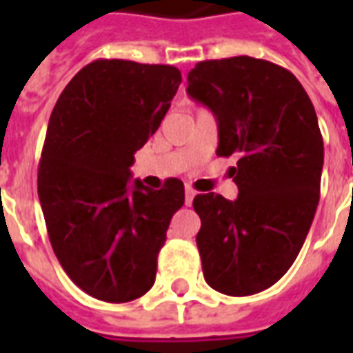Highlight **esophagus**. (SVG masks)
I'll list each match as a JSON object with an SVG mask.
<instances>
[{
	"label": "esophagus",
	"instance_id": "esophagus-1",
	"mask_svg": "<svg viewBox=\"0 0 353 353\" xmlns=\"http://www.w3.org/2000/svg\"><path fill=\"white\" fill-rule=\"evenodd\" d=\"M194 196H196V190H194V188H190V187H187V190H185V203H187L188 207L192 205Z\"/></svg>",
	"mask_w": 353,
	"mask_h": 353
}]
</instances>
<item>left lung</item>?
<instances>
[{"instance_id": "8db88e82", "label": "left lung", "mask_w": 353, "mask_h": 353, "mask_svg": "<svg viewBox=\"0 0 353 353\" xmlns=\"http://www.w3.org/2000/svg\"><path fill=\"white\" fill-rule=\"evenodd\" d=\"M187 80L218 121L216 154L238 155L234 201L194 198L205 280L225 295H254L288 273L312 227L324 163L317 113L295 74L260 58L198 62Z\"/></svg>"}]
</instances>
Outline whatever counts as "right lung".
<instances>
[{"label": "right lung", "mask_w": 353, "mask_h": 353, "mask_svg": "<svg viewBox=\"0 0 353 353\" xmlns=\"http://www.w3.org/2000/svg\"><path fill=\"white\" fill-rule=\"evenodd\" d=\"M181 84L163 63L99 58L65 85L38 165L47 234L68 276L88 295L130 302L154 285L157 254L185 187L159 190L135 179L133 154L159 128Z\"/></svg>", "instance_id": "right-lung-1"}]
</instances>
